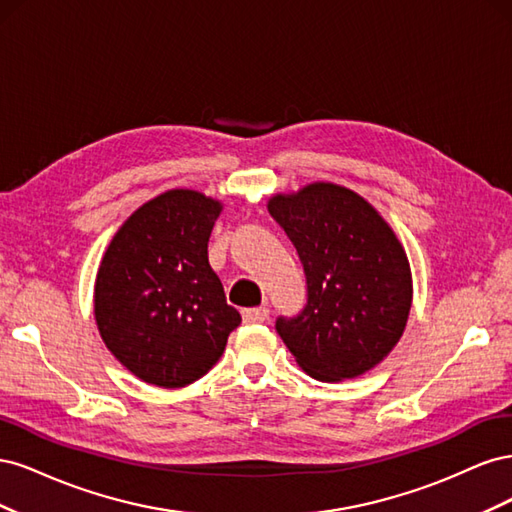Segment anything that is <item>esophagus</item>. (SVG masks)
<instances>
[{
  "mask_svg": "<svg viewBox=\"0 0 512 512\" xmlns=\"http://www.w3.org/2000/svg\"><path fill=\"white\" fill-rule=\"evenodd\" d=\"M241 316H243V322H245V324H258V322H265V320L269 318V309H267V307L243 309Z\"/></svg>",
  "mask_w": 512,
  "mask_h": 512,
  "instance_id": "obj_1",
  "label": "esophagus"
}]
</instances>
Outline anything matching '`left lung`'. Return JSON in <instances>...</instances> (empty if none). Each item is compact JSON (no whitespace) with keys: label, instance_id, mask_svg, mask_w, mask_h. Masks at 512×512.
<instances>
[{"label":"left lung","instance_id":"1","mask_svg":"<svg viewBox=\"0 0 512 512\" xmlns=\"http://www.w3.org/2000/svg\"><path fill=\"white\" fill-rule=\"evenodd\" d=\"M269 213L301 258L307 301L275 331L309 376L356 378L399 342L412 303L410 265L395 232L367 200L314 183L273 196Z\"/></svg>","mask_w":512,"mask_h":512}]
</instances>
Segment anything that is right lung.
Wrapping results in <instances>:
<instances>
[{
    "label": "right lung",
    "instance_id": "right-lung-1",
    "mask_svg": "<svg viewBox=\"0 0 512 512\" xmlns=\"http://www.w3.org/2000/svg\"><path fill=\"white\" fill-rule=\"evenodd\" d=\"M220 209L198 192L170 190L134 211L102 258L100 335L149 384L179 389L203 378L241 324L207 256Z\"/></svg>",
    "mask_w": 512,
    "mask_h": 512
}]
</instances>
